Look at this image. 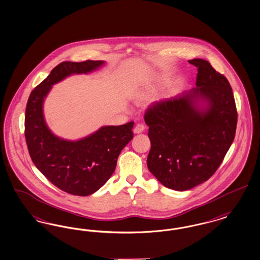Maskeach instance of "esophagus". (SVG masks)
<instances>
[{
	"mask_svg": "<svg viewBox=\"0 0 260 260\" xmlns=\"http://www.w3.org/2000/svg\"><path fill=\"white\" fill-rule=\"evenodd\" d=\"M144 129H145V125H143V124H137V125H135V128H134V133L135 134H141V133H143L144 132Z\"/></svg>",
	"mask_w": 260,
	"mask_h": 260,
	"instance_id": "34e87169",
	"label": "esophagus"
}]
</instances>
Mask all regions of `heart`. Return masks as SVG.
I'll use <instances>...</instances> for the list:
<instances>
[{
	"instance_id": "1",
	"label": "heart",
	"mask_w": 260,
	"mask_h": 260,
	"mask_svg": "<svg viewBox=\"0 0 260 260\" xmlns=\"http://www.w3.org/2000/svg\"><path fill=\"white\" fill-rule=\"evenodd\" d=\"M145 98H146L145 94H143V95H140V96H139V100H144V99H145Z\"/></svg>"
}]
</instances>
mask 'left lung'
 Wrapping results in <instances>:
<instances>
[{
	"instance_id": "1",
	"label": "left lung",
	"mask_w": 260,
	"mask_h": 260,
	"mask_svg": "<svg viewBox=\"0 0 260 260\" xmlns=\"http://www.w3.org/2000/svg\"><path fill=\"white\" fill-rule=\"evenodd\" d=\"M197 88L152 104L145 112L151 150L150 172L165 187L184 191L207 181L232 144L237 110L226 77L203 59Z\"/></svg>"
}]
</instances>
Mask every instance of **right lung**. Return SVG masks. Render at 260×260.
Wrapping results in <instances>:
<instances>
[{
  "label": "right lung",
  "mask_w": 260,
  "mask_h": 260,
  "mask_svg": "<svg viewBox=\"0 0 260 260\" xmlns=\"http://www.w3.org/2000/svg\"><path fill=\"white\" fill-rule=\"evenodd\" d=\"M104 63L91 60L59 63L31 91L26 106L25 138L34 165L54 186L73 196H90L107 182L121 151L134 137L135 123L104 125L85 138L70 141L48 128L43 102L54 84L72 74L91 73Z\"/></svg>",
  "instance_id": "right-lung-1"
}]
</instances>
